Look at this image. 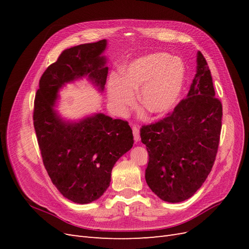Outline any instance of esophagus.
Masks as SVG:
<instances>
[{"instance_id": "obj_1", "label": "esophagus", "mask_w": 249, "mask_h": 249, "mask_svg": "<svg viewBox=\"0 0 249 249\" xmlns=\"http://www.w3.org/2000/svg\"><path fill=\"white\" fill-rule=\"evenodd\" d=\"M132 130H133V135H134V140L135 142H138L140 139V135H139V129L137 125H133L132 126Z\"/></svg>"}]
</instances>
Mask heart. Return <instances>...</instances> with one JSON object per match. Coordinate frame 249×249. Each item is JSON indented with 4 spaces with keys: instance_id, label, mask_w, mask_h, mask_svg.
Masks as SVG:
<instances>
[{
    "instance_id": "b5f03b06",
    "label": "heart",
    "mask_w": 249,
    "mask_h": 249,
    "mask_svg": "<svg viewBox=\"0 0 249 249\" xmlns=\"http://www.w3.org/2000/svg\"><path fill=\"white\" fill-rule=\"evenodd\" d=\"M184 82L183 62L167 53H155L134 60L120 71L119 78L110 79L109 102L117 113L125 115L138 92L141 106L152 114L163 115L175 108Z\"/></svg>"
}]
</instances>
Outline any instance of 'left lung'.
<instances>
[{
  "label": "left lung",
  "mask_w": 249,
  "mask_h": 249,
  "mask_svg": "<svg viewBox=\"0 0 249 249\" xmlns=\"http://www.w3.org/2000/svg\"><path fill=\"white\" fill-rule=\"evenodd\" d=\"M197 71L186 99L159 122L142 125L148 152L145 179L162 200L191 197L212 170L219 145L222 105L215 97L208 63L197 52Z\"/></svg>",
  "instance_id": "obj_1"
}]
</instances>
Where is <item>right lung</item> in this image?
I'll list each match as a JSON object with an SVG mask.
<instances>
[{
	"label": "right lung",
	"instance_id": "right-lung-1",
	"mask_svg": "<svg viewBox=\"0 0 249 249\" xmlns=\"http://www.w3.org/2000/svg\"><path fill=\"white\" fill-rule=\"evenodd\" d=\"M106 46L103 39L64 50L42 73L34 101V129L44 167L59 192L81 205L99 199L108 189L113 166L134 143L125 120L99 113L66 123L54 110L65 83L87 76L103 91L108 67L101 54Z\"/></svg>",
	"mask_w": 249,
	"mask_h": 249
}]
</instances>
